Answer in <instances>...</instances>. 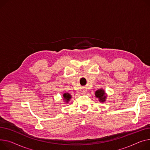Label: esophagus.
<instances>
[{"mask_svg":"<svg viewBox=\"0 0 150 150\" xmlns=\"http://www.w3.org/2000/svg\"><path fill=\"white\" fill-rule=\"evenodd\" d=\"M86 93V91H82V93L83 94H85Z\"/></svg>","mask_w":150,"mask_h":150,"instance_id":"1","label":"esophagus"}]
</instances>
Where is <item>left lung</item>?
<instances>
[{
	"mask_svg": "<svg viewBox=\"0 0 150 150\" xmlns=\"http://www.w3.org/2000/svg\"><path fill=\"white\" fill-rule=\"evenodd\" d=\"M95 96L98 98V100L100 103H104L106 101L107 95L103 88H99L95 92Z\"/></svg>",
	"mask_w": 150,
	"mask_h": 150,
	"instance_id": "obj_1",
	"label": "left lung"
}]
</instances>
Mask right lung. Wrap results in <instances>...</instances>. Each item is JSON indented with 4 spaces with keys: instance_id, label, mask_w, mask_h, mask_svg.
<instances>
[{
    "instance_id": "1",
    "label": "right lung",
    "mask_w": 150,
    "mask_h": 150,
    "mask_svg": "<svg viewBox=\"0 0 150 150\" xmlns=\"http://www.w3.org/2000/svg\"><path fill=\"white\" fill-rule=\"evenodd\" d=\"M71 98H72V96L69 93H64L63 94V101L66 103H68L70 101V100H71Z\"/></svg>"
}]
</instances>
